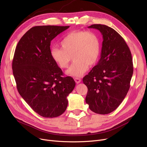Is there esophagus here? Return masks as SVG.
I'll use <instances>...</instances> for the list:
<instances>
[{"mask_svg":"<svg viewBox=\"0 0 147 147\" xmlns=\"http://www.w3.org/2000/svg\"><path fill=\"white\" fill-rule=\"evenodd\" d=\"M74 80H75V82H76V83H80V82H81V79H79V78H74Z\"/></svg>","mask_w":147,"mask_h":147,"instance_id":"1","label":"esophagus"}]
</instances>
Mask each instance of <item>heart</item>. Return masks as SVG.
Masks as SVG:
<instances>
[{"label": "heart", "mask_w": 147, "mask_h": 147, "mask_svg": "<svg viewBox=\"0 0 147 147\" xmlns=\"http://www.w3.org/2000/svg\"><path fill=\"white\" fill-rule=\"evenodd\" d=\"M61 48H53L50 55L52 59L61 68H67L71 61L74 62L65 72L67 75L80 77L89 67L98 62L101 54V42L96 34L92 32L76 30L67 34L61 42Z\"/></svg>", "instance_id": "b5f03b06"}]
</instances>
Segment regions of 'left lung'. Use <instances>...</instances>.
<instances>
[{"label":"left lung","mask_w":147,"mask_h":147,"mask_svg":"<svg viewBox=\"0 0 147 147\" xmlns=\"http://www.w3.org/2000/svg\"><path fill=\"white\" fill-rule=\"evenodd\" d=\"M103 37L98 64L83 79L88 87L86 102L91 111L107 114L122 102L130 88L134 71L132 54L123 38L113 28L93 24Z\"/></svg>","instance_id":"1"}]
</instances>
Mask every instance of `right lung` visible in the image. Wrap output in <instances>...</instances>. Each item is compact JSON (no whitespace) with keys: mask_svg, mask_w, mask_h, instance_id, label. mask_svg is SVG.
I'll return each mask as SVG.
<instances>
[{"mask_svg":"<svg viewBox=\"0 0 147 147\" xmlns=\"http://www.w3.org/2000/svg\"><path fill=\"white\" fill-rule=\"evenodd\" d=\"M69 26H42L30 28L18 42L12 61L18 91L36 113L46 118L59 116L65 111L67 97L76 83L63 77L50 55L51 40Z\"/></svg>","mask_w":147,"mask_h":147,"instance_id":"obj_1","label":"right lung"}]
</instances>
